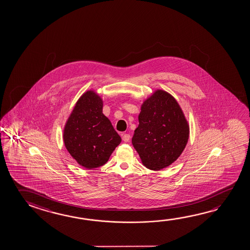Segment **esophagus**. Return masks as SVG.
<instances>
[{"label": "esophagus", "instance_id": "34e87169", "mask_svg": "<svg viewBox=\"0 0 250 250\" xmlns=\"http://www.w3.org/2000/svg\"><path fill=\"white\" fill-rule=\"evenodd\" d=\"M130 139H131V136H130V134L125 133V134L122 135V139H123V141H125V142H129Z\"/></svg>", "mask_w": 250, "mask_h": 250}]
</instances>
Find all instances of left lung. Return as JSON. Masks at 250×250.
<instances>
[{
	"label": "left lung",
	"mask_w": 250,
	"mask_h": 250,
	"mask_svg": "<svg viewBox=\"0 0 250 250\" xmlns=\"http://www.w3.org/2000/svg\"><path fill=\"white\" fill-rule=\"evenodd\" d=\"M139 123L131 142L144 166L159 171L172 164L189 137L188 124L175 99L156 90L142 104Z\"/></svg>",
	"instance_id": "8db88e82"
}]
</instances>
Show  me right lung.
Returning <instances> with one entry per match:
<instances>
[{"mask_svg": "<svg viewBox=\"0 0 250 250\" xmlns=\"http://www.w3.org/2000/svg\"><path fill=\"white\" fill-rule=\"evenodd\" d=\"M63 141L70 155L88 169L105 164L121 138L111 121L103 114V101L89 90L74 107L63 131Z\"/></svg>", "mask_w": 250, "mask_h": 250, "instance_id": "1", "label": "right lung"}]
</instances>
